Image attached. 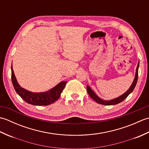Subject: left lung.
I'll return each mask as SVG.
<instances>
[{"mask_svg": "<svg viewBox=\"0 0 149 149\" xmlns=\"http://www.w3.org/2000/svg\"><path fill=\"white\" fill-rule=\"evenodd\" d=\"M138 68H139V63L137 66L136 68V75H135V77L133 83H132V85L131 86V87L129 88V89L126 91L125 93H123L122 95L120 96L118 98H116V99H113V100H108V101H106V100H103L102 99H100V98L98 97L97 95L93 92V91L91 90V88L89 86H87V91L89 95L90 96V97L91 99H93L95 101H96L97 103L100 104H103V105H107V106H109V105H115V104H118L120 102H122L123 100H125L126 98L127 97V96L130 94L132 91L134 90V88L136 85L137 81H138Z\"/></svg>", "mask_w": 149, "mask_h": 149, "instance_id": "obj_1", "label": "left lung"}]
</instances>
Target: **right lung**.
I'll return each instance as SVG.
<instances>
[{"label": "right lung", "mask_w": 149, "mask_h": 149, "mask_svg": "<svg viewBox=\"0 0 149 149\" xmlns=\"http://www.w3.org/2000/svg\"><path fill=\"white\" fill-rule=\"evenodd\" d=\"M11 79L12 83L17 93L20 96V97L24 101L28 104H33L36 106H47L56 102L58 100L62 91L64 89L66 81L61 82L57 86L54 87L52 89L42 93H33L29 91L24 89L16 79L13 70L11 66Z\"/></svg>", "instance_id": "add662e5"}]
</instances>
